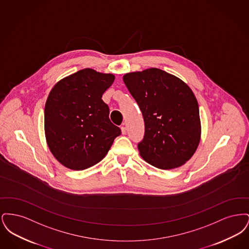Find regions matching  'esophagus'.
<instances>
[{
	"label": "esophagus",
	"instance_id": "34e87169",
	"mask_svg": "<svg viewBox=\"0 0 249 249\" xmlns=\"http://www.w3.org/2000/svg\"><path fill=\"white\" fill-rule=\"evenodd\" d=\"M121 132H122V134H126L127 133V128L125 126L121 127Z\"/></svg>",
	"mask_w": 249,
	"mask_h": 249
}]
</instances>
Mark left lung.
<instances>
[{"label": "left lung", "mask_w": 249, "mask_h": 249, "mask_svg": "<svg viewBox=\"0 0 249 249\" xmlns=\"http://www.w3.org/2000/svg\"><path fill=\"white\" fill-rule=\"evenodd\" d=\"M123 81L142 111L144 136L138 143L141 157L162 170L185 164L201 140L199 106L191 89L158 68L128 72Z\"/></svg>", "instance_id": "left-lung-1"}]
</instances>
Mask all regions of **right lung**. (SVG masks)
Segmentation results:
<instances>
[{"mask_svg": "<svg viewBox=\"0 0 249 249\" xmlns=\"http://www.w3.org/2000/svg\"><path fill=\"white\" fill-rule=\"evenodd\" d=\"M115 75L90 68L56 84L45 107V133L53 156L68 169L80 171L100 162L121 133L109 119L102 96Z\"/></svg>", "mask_w": 249, "mask_h": 249, "instance_id": "add662e5", "label": "right lung"}]
</instances>
